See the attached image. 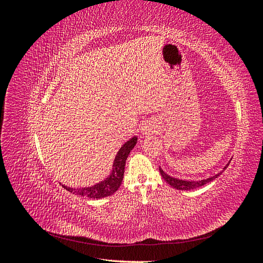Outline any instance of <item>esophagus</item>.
<instances>
[{"instance_id": "1", "label": "esophagus", "mask_w": 263, "mask_h": 263, "mask_svg": "<svg viewBox=\"0 0 263 263\" xmlns=\"http://www.w3.org/2000/svg\"><path fill=\"white\" fill-rule=\"evenodd\" d=\"M156 132V128L154 126H145L144 128H142V133H144L145 135H148V134H151V133H155Z\"/></svg>"}]
</instances>
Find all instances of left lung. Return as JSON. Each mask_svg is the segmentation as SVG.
Segmentation results:
<instances>
[{"mask_svg": "<svg viewBox=\"0 0 263 263\" xmlns=\"http://www.w3.org/2000/svg\"><path fill=\"white\" fill-rule=\"evenodd\" d=\"M229 165V162L227 163V165L224 168V170L227 168V166ZM224 170H221L220 172H218L216 176L214 177H211V178H208V179H203V180H200V181H186V180H181V179H177V178H172L170 177L169 174H166L160 166H159V171H160V174L162 176V178L164 179V181L168 183V184H170L171 186H173L174 189L177 190H184V191H189V190H194V189H197L200 186H203L205 184H208V183L214 181L216 178H218L220 174L224 172Z\"/></svg>", "mask_w": 263, "mask_h": 263, "instance_id": "left-lung-1", "label": "left lung"}]
</instances>
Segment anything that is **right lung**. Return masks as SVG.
Segmentation results:
<instances>
[{"mask_svg": "<svg viewBox=\"0 0 263 263\" xmlns=\"http://www.w3.org/2000/svg\"><path fill=\"white\" fill-rule=\"evenodd\" d=\"M136 142H137V137H133L132 139L125 142V144L122 146V148L119 149L113 163L112 173H110V176L106 178L104 181L97 183V184L93 186L83 187V189H72V187H68L66 185H62V186L67 191H69V192L73 193L76 195L86 196L90 198H102V197H106L114 194L122 184L126 159L128 157L133 148L135 147V145H136Z\"/></svg>", "mask_w": 263, "mask_h": 263, "instance_id": "add662e5", "label": "right lung"}]
</instances>
